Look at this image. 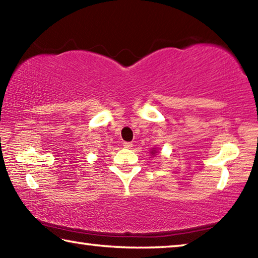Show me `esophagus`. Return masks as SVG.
<instances>
[{
	"label": "esophagus",
	"mask_w": 258,
	"mask_h": 258,
	"mask_svg": "<svg viewBox=\"0 0 258 258\" xmlns=\"http://www.w3.org/2000/svg\"><path fill=\"white\" fill-rule=\"evenodd\" d=\"M123 146L125 149H132L133 148V143L132 142H123Z\"/></svg>",
	"instance_id": "obj_1"
}]
</instances>
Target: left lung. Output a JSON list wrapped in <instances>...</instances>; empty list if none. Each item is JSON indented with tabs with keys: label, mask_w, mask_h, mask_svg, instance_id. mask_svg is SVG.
Wrapping results in <instances>:
<instances>
[{
	"label": "left lung",
	"mask_w": 258,
	"mask_h": 258,
	"mask_svg": "<svg viewBox=\"0 0 258 258\" xmlns=\"http://www.w3.org/2000/svg\"><path fill=\"white\" fill-rule=\"evenodd\" d=\"M151 153H152V154H154V153H156V150H152V151H151Z\"/></svg>",
	"instance_id": "left-lung-1"
}]
</instances>
